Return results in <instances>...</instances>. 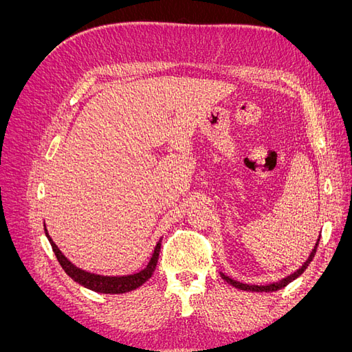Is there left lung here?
<instances>
[{
    "label": "left lung",
    "mask_w": 352,
    "mask_h": 352,
    "mask_svg": "<svg viewBox=\"0 0 352 352\" xmlns=\"http://www.w3.org/2000/svg\"><path fill=\"white\" fill-rule=\"evenodd\" d=\"M318 242H320V235H318L317 242H316V245H314V248L311 250L310 255H308V258H307L295 272H292L291 274L285 276V278H282V279L278 280V282H272V283H265V285H250V283H242V282H238V280H235V279H232V278H229L228 274L221 273V272H220V276H221V279L225 280L226 283L232 285L233 287H236V289H241V291H248V292H274V291H279V289H282V287H285L286 285H289L291 282H294L296 278H300V276L305 272V269L308 267V265H310V263H311L313 258H314Z\"/></svg>",
    "instance_id": "obj_1"
}]
</instances>
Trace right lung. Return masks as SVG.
I'll list each match as a JSON object with an SVG mask.
<instances>
[{"label":"right lung","instance_id":"1","mask_svg":"<svg viewBox=\"0 0 352 352\" xmlns=\"http://www.w3.org/2000/svg\"><path fill=\"white\" fill-rule=\"evenodd\" d=\"M44 230H45V236L48 238L51 247H52V251H54L63 270H65L76 283L82 285L83 287H87V289H91L94 292H100V294H124V292L135 291L136 287L144 285L148 279L151 278L154 270H155L160 250H162V241H163V238H160L157 241L151 258L142 270L132 273V274L107 276V274H98V273L83 270V269L78 267L76 264H73L66 257V255L60 251L56 242L51 239L50 233L47 230V226H45V221H44Z\"/></svg>","mask_w":352,"mask_h":352}]
</instances>
